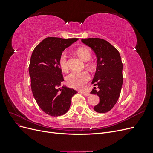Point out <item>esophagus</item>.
<instances>
[{
    "mask_svg": "<svg viewBox=\"0 0 153 153\" xmlns=\"http://www.w3.org/2000/svg\"><path fill=\"white\" fill-rule=\"evenodd\" d=\"M82 94H84L85 96H89L91 94L87 92H82Z\"/></svg>",
    "mask_w": 153,
    "mask_h": 153,
    "instance_id": "obj_1",
    "label": "esophagus"
}]
</instances>
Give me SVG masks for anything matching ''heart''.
Returning <instances> with one entry per match:
<instances>
[{"instance_id": "heart-1", "label": "heart", "mask_w": 153, "mask_h": 153, "mask_svg": "<svg viewBox=\"0 0 153 153\" xmlns=\"http://www.w3.org/2000/svg\"><path fill=\"white\" fill-rule=\"evenodd\" d=\"M78 54L83 61H88L91 58L92 54L90 50L87 47H81L76 50ZM59 64L63 71H67L68 69V56L66 52H63L60 55L59 58ZM87 66L89 68L92 67L91 63H88ZM91 76L87 71H72L66 77V80L68 85L75 89H81L84 88L87 82L90 80Z\"/></svg>"}]
</instances>
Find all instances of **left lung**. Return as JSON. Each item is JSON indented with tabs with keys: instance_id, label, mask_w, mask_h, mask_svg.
<instances>
[{
	"instance_id": "8db88e82",
	"label": "left lung",
	"mask_w": 153,
	"mask_h": 153,
	"mask_svg": "<svg viewBox=\"0 0 153 153\" xmlns=\"http://www.w3.org/2000/svg\"><path fill=\"white\" fill-rule=\"evenodd\" d=\"M82 42L91 48L97 57V67L92 82L94 87L92 94L100 97V103L94 106L98 113L112 109L121 94L123 82V62L118 50L108 41L101 38L82 39Z\"/></svg>"
}]
</instances>
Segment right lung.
<instances>
[{
  "label": "right lung",
  "instance_id": "right-lung-1",
  "mask_svg": "<svg viewBox=\"0 0 153 153\" xmlns=\"http://www.w3.org/2000/svg\"><path fill=\"white\" fill-rule=\"evenodd\" d=\"M78 38L49 37L32 52L29 67L32 94L40 108L51 116L66 114L77 91L62 86L64 78L59 64L60 55Z\"/></svg>",
  "mask_w": 153,
  "mask_h": 153
}]
</instances>
